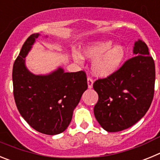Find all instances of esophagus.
Segmentation results:
<instances>
[{
	"mask_svg": "<svg viewBox=\"0 0 160 160\" xmlns=\"http://www.w3.org/2000/svg\"><path fill=\"white\" fill-rule=\"evenodd\" d=\"M93 83H94V80L91 78L89 77L87 78V84H88V88L91 89L93 87Z\"/></svg>",
	"mask_w": 160,
	"mask_h": 160,
	"instance_id": "34e87169",
	"label": "esophagus"
}]
</instances>
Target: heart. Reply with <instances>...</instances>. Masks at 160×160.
Masks as SVG:
<instances>
[{
    "label": "heart",
    "mask_w": 160,
    "mask_h": 160,
    "mask_svg": "<svg viewBox=\"0 0 160 160\" xmlns=\"http://www.w3.org/2000/svg\"><path fill=\"white\" fill-rule=\"evenodd\" d=\"M85 58L94 60L92 71L94 75L107 78L117 71L122 66L127 55V49L122 45H114L111 40H98L90 42L82 48ZM73 60L81 62L82 57L73 53Z\"/></svg>",
    "instance_id": "b5f03b06"
}]
</instances>
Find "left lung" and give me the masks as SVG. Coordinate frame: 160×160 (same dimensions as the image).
Returning a JSON list of instances; mask_svg holds the SVG:
<instances>
[{
  "label": "left lung",
  "mask_w": 160,
  "mask_h": 160,
  "mask_svg": "<svg viewBox=\"0 0 160 160\" xmlns=\"http://www.w3.org/2000/svg\"><path fill=\"white\" fill-rule=\"evenodd\" d=\"M135 57L111 76L93 84L98 94L94 113L102 128L117 132L131 128L145 115L155 92V62L145 42L138 40Z\"/></svg>",
  "instance_id": "left-lung-1"
}]
</instances>
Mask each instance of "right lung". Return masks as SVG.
<instances>
[{"instance_id": "obj_1", "label": "right lung", "mask_w": 160, "mask_h": 160, "mask_svg": "<svg viewBox=\"0 0 160 160\" xmlns=\"http://www.w3.org/2000/svg\"><path fill=\"white\" fill-rule=\"evenodd\" d=\"M39 33L25 41L12 69L13 96L24 119L34 130L46 135L63 132L70 123L73 110L87 90L86 73H66L62 67L46 75H36L25 66V58Z\"/></svg>"}]
</instances>
